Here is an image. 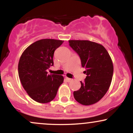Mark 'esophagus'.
I'll return each mask as SVG.
<instances>
[{
	"label": "esophagus",
	"mask_w": 133,
	"mask_h": 133,
	"mask_svg": "<svg viewBox=\"0 0 133 133\" xmlns=\"http://www.w3.org/2000/svg\"><path fill=\"white\" fill-rule=\"evenodd\" d=\"M65 79H66L67 81H68V82H71V81H72V79L69 78V77H65Z\"/></svg>",
	"instance_id": "obj_1"
}]
</instances>
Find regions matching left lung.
<instances>
[{
    "label": "left lung",
    "mask_w": 133,
    "mask_h": 133,
    "mask_svg": "<svg viewBox=\"0 0 133 133\" xmlns=\"http://www.w3.org/2000/svg\"><path fill=\"white\" fill-rule=\"evenodd\" d=\"M69 45L79 54L86 77L81 87L74 92V99L84 106L100 101L110 87L113 64L109 53L101 44L89 41L70 40Z\"/></svg>",
    "instance_id": "obj_1"
}]
</instances>
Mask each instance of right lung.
<instances>
[{
	"mask_svg": "<svg viewBox=\"0 0 133 133\" xmlns=\"http://www.w3.org/2000/svg\"><path fill=\"white\" fill-rule=\"evenodd\" d=\"M63 41L52 39L39 40L27 47L20 57L18 73L28 95L39 103L52 101L64 81L62 76L48 74L47 69L54 65L55 50Z\"/></svg>",
	"mask_w": 133,
	"mask_h": 133,
	"instance_id": "add662e5",
	"label": "right lung"
}]
</instances>
